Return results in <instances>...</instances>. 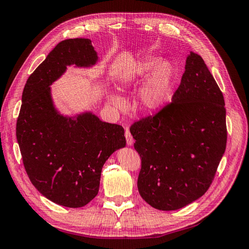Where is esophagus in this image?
Listing matches in <instances>:
<instances>
[{
    "mask_svg": "<svg viewBox=\"0 0 249 249\" xmlns=\"http://www.w3.org/2000/svg\"><path fill=\"white\" fill-rule=\"evenodd\" d=\"M125 139H126V144L129 145V146H131V145H133V143H134V139H133V136L131 135V132H130V130H125Z\"/></svg>",
    "mask_w": 249,
    "mask_h": 249,
    "instance_id": "34e87169",
    "label": "esophagus"
}]
</instances>
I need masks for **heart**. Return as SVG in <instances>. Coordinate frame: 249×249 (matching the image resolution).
I'll return each instance as SVG.
<instances>
[{
	"instance_id": "heart-1",
	"label": "heart",
	"mask_w": 249,
	"mask_h": 249,
	"mask_svg": "<svg viewBox=\"0 0 249 249\" xmlns=\"http://www.w3.org/2000/svg\"><path fill=\"white\" fill-rule=\"evenodd\" d=\"M178 79L176 64L169 59L148 57L120 71L119 84L124 88L145 82L138 94L139 107L146 114L158 112L170 102ZM109 101L116 109L124 110L126 101L116 92L109 93Z\"/></svg>"
}]
</instances>
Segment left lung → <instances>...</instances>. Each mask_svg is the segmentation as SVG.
Segmentation results:
<instances>
[{
  "instance_id": "1",
  "label": "left lung",
  "mask_w": 249,
  "mask_h": 249,
  "mask_svg": "<svg viewBox=\"0 0 249 249\" xmlns=\"http://www.w3.org/2000/svg\"><path fill=\"white\" fill-rule=\"evenodd\" d=\"M141 158L138 191L162 211L201 197L227 146L222 92L202 58L190 52L171 104L131 126Z\"/></svg>"
}]
</instances>
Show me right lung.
Segmentation results:
<instances>
[{
    "mask_svg": "<svg viewBox=\"0 0 249 249\" xmlns=\"http://www.w3.org/2000/svg\"><path fill=\"white\" fill-rule=\"evenodd\" d=\"M99 56L88 38L65 39L29 77L21 96L17 138L27 175L44 197L81 208L99 192L104 164L125 146L122 125L105 123L91 111L60 112L51 85L67 66L91 69Z\"/></svg>",
    "mask_w": 249,
    "mask_h": 249,
    "instance_id": "add662e5",
    "label": "right lung"
}]
</instances>
